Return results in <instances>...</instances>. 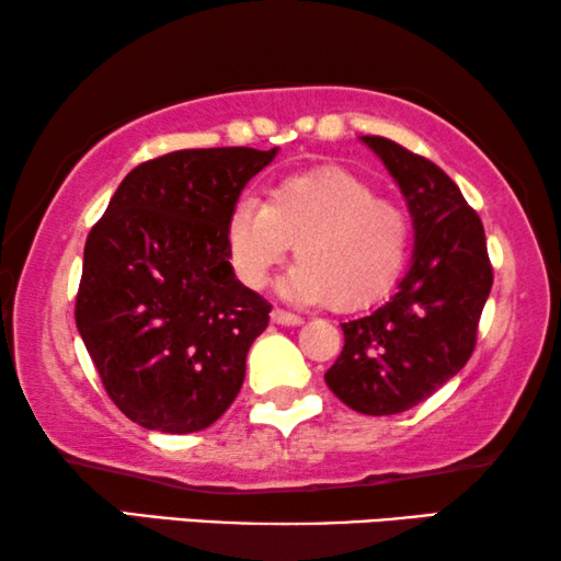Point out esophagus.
I'll list each match as a JSON object with an SVG mask.
<instances>
[{
	"label": "esophagus",
	"mask_w": 561,
	"mask_h": 561,
	"mask_svg": "<svg viewBox=\"0 0 561 561\" xmlns=\"http://www.w3.org/2000/svg\"><path fill=\"white\" fill-rule=\"evenodd\" d=\"M271 321L278 327H298L304 324V319L298 317V313H290V311H283V309H273L271 311Z\"/></svg>",
	"instance_id": "1"
}]
</instances>
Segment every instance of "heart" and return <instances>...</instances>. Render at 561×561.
<instances>
[{"mask_svg":"<svg viewBox=\"0 0 561 561\" xmlns=\"http://www.w3.org/2000/svg\"><path fill=\"white\" fill-rule=\"evenodd\" d=\"M225 244L242 286L265 288L294 244L298 263L278 283L283 298L363 309L401 275L411 221L355 173L313 168L275 183L265 204L240 198L227 217Z\"/></svg>","mask_w":561,"mask_h":561,"instance_id":"1","label":"heart"}]
</instances>
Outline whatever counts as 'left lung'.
Returning a JSON list of instances; mask_svg holds the SVG:
<instances>
[{"mask_svg":"<svg viewBox=\"0 0 561 561\" xmlns=\"http://www.w3.org/2000/svg\"><path fill=\"white\" fill-rule=\"evenodd\" d=\"M401 188L413 221L411 265L396 294L342 324L344 347L324 380L352 411H409L470 359L493 286L485 229L432 160L386 137H359Z\"/></svg>","mask_w":561,"mask_h":561,"instance_id":"obj_1","label":"left lung"}]
</instances>
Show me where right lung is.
I'll return each instance as SVG.
<instances>
[{"label":"right lung","instance_id":"1","mask_svg":"<svg viewBox=\"0 0 561 561\" xmlns=\"http://www.w3.org/2000/svg\"><path fill=\"white\" fill-rule=\"evenodd\" d=\"M278 148L175 150L125 175L83 248L76 327L117 409L150 432L211 426L271 304L237 280L229 211Z\"/></svg>","mask_w":561,"mask_h":561}]
</instances>
